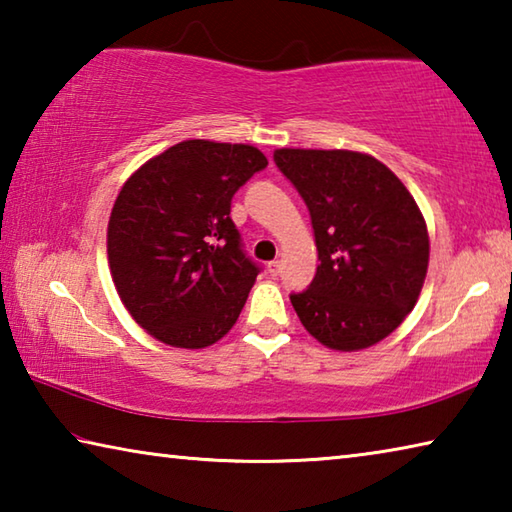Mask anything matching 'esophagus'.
Wrapping results in <instances>:
<instances>
[{"mask_svg": "<svg viewBox=\"0 0 512 512\" xmlns=\"http://www.w3.org/2000/svg\"><path fill=\"white\" fill-rule=\"evenodd\" d=\"M266 268H268V273H271V275L275 277V275H280V271H282V264H280V262H268V266H266Z\"/></svg>", "mask_w": 512, "mask_h": 512, "instance_id": "esophagus-1", "label": "esophagus"}]
</instances>
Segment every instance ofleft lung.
<instances>
[{"instance_id": "1", "label": "left lung", "mask_w": 512, "mask_h": 512, "mask_svg": "<svg viewBox=\"0 0 512 512\" xmlns=\"http://www.w3.org/2000/svg\"><path fill=\"white\" fill-rule=\"evenodd\" d=\"M273 160L305 201L320 264L291 305L327 348L386 339L415 307L429 266L427 223L395 173L359 151L277 149Z\"/></svg>"}]
</instances>
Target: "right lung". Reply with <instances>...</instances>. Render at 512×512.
I'll list each match as a JSON object with an SVG mask.
<instances>
[{
  "label": "right lung",
  "instance_id": "right-lung-1",
  "mask_svg": "<svg viewBox=\"0 0 512 512\" xmlns=\"http://www.w3.org/2000/svg\"><path fill=\"white\" fill-rule=\"evenodd\" d=\"M266 164L255 146L185 140L121 187L108 221L112 282L158 341L207 348L237 323L259 266L241 250L230 203Z\"/></svg>",
  "mask_w": 512,
  "mask_h": 512
}]
</instances>
